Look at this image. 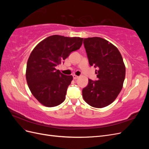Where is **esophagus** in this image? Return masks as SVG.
I'll return each mask as SVG.
<instances>
[{"instance_id":"esophagus-1","label":"esophagus","mask_w":149,"mask_h":149,"mask_svg":"<svg viewBox=\"0 0 149 149\" xmlns=\"http://www.w3.org/2000/svg\"><path fill=\"white\" fill-rule=\"evenodd\" d=\"M73 79H78V78H79L78 76H76V75H75V74L73 75Z\"/></svg>"}]
</instances>
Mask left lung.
<instances>
[{"label": "left lung", "mask_w": 149, "mask_h": 149, "mask_svg": "<svg viewBox=\"0 0 149 149\" xmlns=\"http://www.w3.org/2000/svg\"><path fill=\"white\" fill-rule=\"evenodd\" d=\"M83 43L90 66L97 68V79H89L83 97L92 107H104L114 101L123 88L125 76L123 57L116 47L104 38H84Z\"/></svg>", "instance_id": "left-lung-1"}]
</instances>
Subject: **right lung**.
<instances>
[{
  "label": "right lung",
  "instance_id": "obj_1",
  "mask_svg": "<svg viewBox=\"0 0 149 149\" xmlns=\"http://www.w3.org/2000/svg\"><path fill=\"white\" fill-rule=\"evenodd\" d=\"M83 38L52 35L40 42L30 53L26 79L31 94L42 105L55 107L65 100L73 80L56 69L72 52L81 47Z\"/></svg>",
  "mask_w": 149,
  "mask_h": 149
}]
</instances>
